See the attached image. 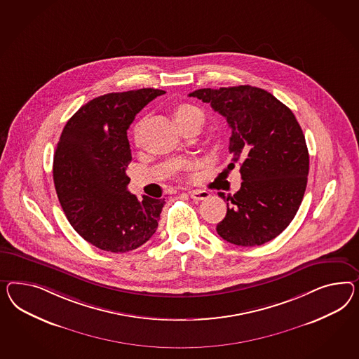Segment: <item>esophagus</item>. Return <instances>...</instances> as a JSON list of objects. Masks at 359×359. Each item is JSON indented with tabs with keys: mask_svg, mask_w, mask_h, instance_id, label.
<instances>
[{
	"mask_svg": "<svg viewBox=\"0 0 359 359\" xmlns=\"http://www.w3.org/2000/svg\"><path fill=\"white\" fill-rule=\"evenodd\" d=\"M189 196L196 201H203V200L209 198L210 194L208 191H203V189H192V191H189Z\"/></svg>",
	"mask_w": 359,
	"mask_h": 359,
	"instance_id": "obj_1",
	"label": "esophagus"
}]
</instances>
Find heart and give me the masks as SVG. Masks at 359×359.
Instances as JSON below:
<instances>
[{
  "label": "heart",
  "instance_id": "heart-1",
  "mask_svg": "<svg viewBox=\"0 0 359 359\" xmlns=\"http://www.w3.org/2000/svg\"><path fill=\"white\" fill-rule=\"evenodd\" d=\"M194 111H198L197 108H194L192 106H182L177 111H176V117L183 116V115H187V114H189V112H194ZM140 129H141V126H136V138H138V135H140Z\"/></svg>",
  "mask_w": 359,
  "mask_h": 359
}]
</instances>
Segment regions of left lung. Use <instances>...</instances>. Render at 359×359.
Here are the masks:
<instances>
[{"instance_id":"8db88e82","label":"left lung","mask_w":359,"mask_h":359,"mask_svg":"<svg viewBox=\"0 0 359 359\" xmlns=\"http://www.w3.org/2000/svg\"><path fill=\"white\" fill-rule=\"evenodd\" d=\"M189 97L227 120L233 132L229 167L241 161V189L218 194L227 201V213L217 233L242 247L274 239L295 217L307 187L310 156L299 123L271 93L248 85L200 88Z\"/></svg>"}]
</instances>
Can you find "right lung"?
<instances>
[{
	"label": "right lung",
	"instance_id": "obj_1",
	"mask_svg": "<svg viewBox=\"0 0 359 359\" xmlns=\"http://www.w3.org/2000/svg\"><path fill=\"white\" fill-rule=\"evenodd\" d=\"M165 94L140 88L95 97L70 117L53 158V182L69 222L107 252L133 251L158 227L165 198L128 192L132 161L126 130L137 114Z\"/></svg>",
	"mask_w": 359,
	"mask_h": 359
}]
</instances>
